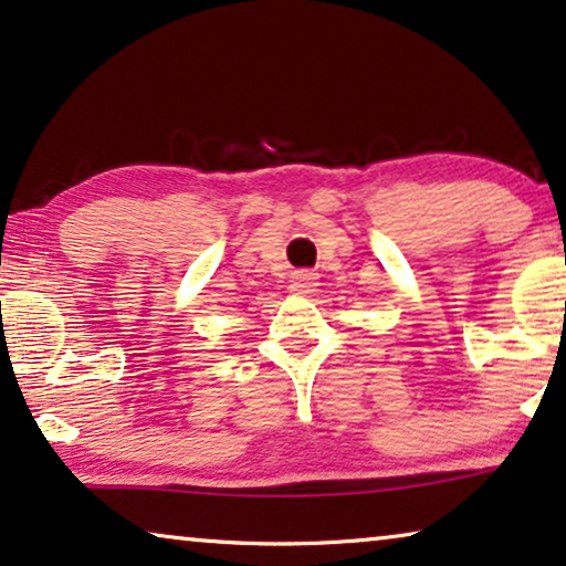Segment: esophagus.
I'll use <instances>...</instances> for the list:
<instances>
[{"label": "esophagus", "instance_id": "34e87169", "mask_svg": "<svg viewBox=\"0 0 566 566\" xmlns=\"http://www.w3.org/2000/svg\"><path fill=\"white\" fill-rule=\"evenodd\" d=\"M317 286V276L307 272V269H302V272H294L292 280H290V290L297 292V294H310L312 290Z\"/></svg>", "mask_w": 566, "mask_h": 566}]
</instances>
